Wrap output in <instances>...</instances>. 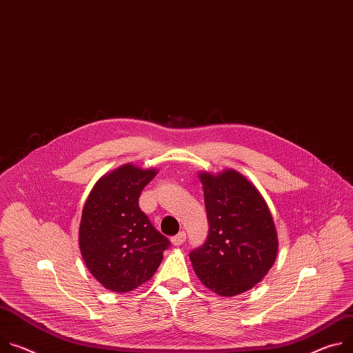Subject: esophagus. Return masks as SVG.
I'll return each mask as SVG.
<instances>
[{
  "mask_svg": "<svg viewBox=\"0 0 353 353\" xmlns=\"http://www.w3.org/2000/svg\"><path fill=\"white\" fill-rule=\"evenodd\" d=\"M184 241H185V232H184V231L179 232L176 236H173V238H172V243H173L174 246H180V245H183V243H184Z\"/></svg>",
  "mask_w": 353,
  "mask_h": 353,
  "instance_id": "esophagus-1",
  "label": "esophagus"
}]
</instances>
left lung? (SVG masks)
Masks as SVG:
<instances>
[{"instance_id":"left-lung-1","label":"left lung","mask_w":353,"mask_h":353,"mask_svg":"<svg viewBox=\"0 0 353 353\" xmlns=\"http://www.w3.org/2000/svg\"><path fill=\"white\" fill-rule=\"evenodd\" d=\"M210 223L190 261L204 285L231 297L259 283L277 256V232L262 194L235 170L200 173Z\"/></svg>"}]
</instances>
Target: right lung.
<instances>
[{
	"instance_id": "add662e5",
	"label": "right lung",
	"mask_w": 353,
	"mask_h": 353,
	"mask_svg": "<svg viewBox=\"0 0 353 353\" xmlns=\"http://www.w3.org/2000/svg\"><path fill=\"white\" fill-rule=\"evenodd\" d=\"M156 174L154 169L123 165L95 183L84 204L79 230L83 261L114 293L148 281L170 246L139 208L142 190Z\"/></svg>"
}]
</instances>
